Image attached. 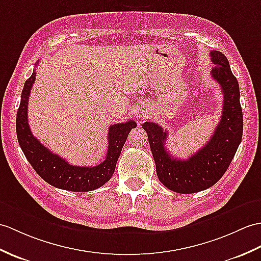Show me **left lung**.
I'll return each instance as SVG.
<instances>
[{
	"label": "left lung",
	"instance_id": "obj_1",
	"mask_svg": "<svg viewBox=\"0 0 261 261\" xmlns=\"http://www.w3.org/2000/svg\"><path fill=\"white\" fill-rule=\"evenodd\" d=\"M214 63L211 76L220 84L223 93L220 122L208 143L189 159L180 160L168 153L165 142L168 131L153 122H144L151 152L155 162L160 182L178 193H195L208 189L227 171L231 163L244 131V118L240 106V91L228 59L219 51H210Z\"/></svg>",
	"mask_w": 261,
	"mask_h": 261
}]
</instances>
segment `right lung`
<instances>
[{
    "instance_id": "1",
    "label": "right lung",
    "mask_w": 261,
    "mask_h": 261,
    "mask_svg": "<svg viewBox=\"0 0 261 261\" xmlns=\"http://www.w3.org/2000/svg\"><path fill=\"white\" fill-rule=\"evenodd\" d=\"M39 62H36L38 64ZM35 81V70L24 83L21 103L16 114V136L19 144L28 161L40 177L59 189L87 192L98 189L111 179L116 170L121 150L131 129L136 128L135 121L110 125L109 144L106 160L95 167H76L66 162L61 156L52 153L31 132L28 121L29 96Z\"/></svg>"
}]
</instances>
